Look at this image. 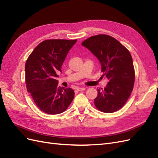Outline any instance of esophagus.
<instances>
[{
	"instance_id": "34e87169",
	"label": "esophagus",
	"mask_w": 158,
	"mask_h": 158,
	"mask_svg": "<svg viewBox=\"0 0 158 158\" xmlns=\"http://www.w3.org/2000/svg\"><path fill=\"white\" fill-rule=\"evenodd\" d=\"M85 88H84V87H82V88H76V90H77L78 92H80V91H84V90H85Z\"/></svg>"
}]
</instances>
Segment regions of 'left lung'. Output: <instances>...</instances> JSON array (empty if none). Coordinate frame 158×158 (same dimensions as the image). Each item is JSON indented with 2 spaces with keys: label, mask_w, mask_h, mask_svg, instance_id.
<instances>
[{
  "label": "left lung",
  "mask_w": 158,
  "mask_h": 158,
  "mask_svg": "<svg viewBox=\"0 0 158 158\" xmlns=\"http://www.w3.org/2000/svg\"><path fill=\"white\" fill-rule=\"evenodd\" d=\"M101 64L103 76L109 82L98 88L94 104L99 111L113 113L123 107L130 97L135 83V73L130 52L120 42L107 35L90 37L82 43Z\"/></svg>",
  "instance_id": "obj_1"
}]
</instances>
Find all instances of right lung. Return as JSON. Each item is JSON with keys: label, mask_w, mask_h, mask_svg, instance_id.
Masks as SVG:
<instances>
[{"label": "right lung", "mask_w": 158, "mask_h": 158, "mask_svg": "<svg viewBox=\"0 0 158 158\" xmlns=\"http://www.w3.org/2000/svg\"><path fill=\"white\" fill-rule=\"evenodd\" d=\"M77 40H48L42 41L32 51L25 66L26 83L36 106L43 112L57 114L64 112L73 102L72 88H60L57 73L68 52Z\"/></svg>", "instance_id": "1"}]
</instances>
